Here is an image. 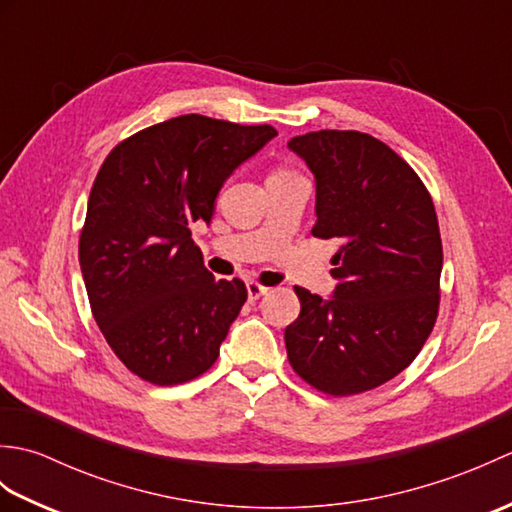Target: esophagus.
I'll return each mask as SVG.
<instances>
[{"label": "esophagus", "mask_w": 512, "mask_h": 512, "mask_svg": "<svg viewBox=\"0 0 512 512\" xmlns=\"http://www.w3.org/2000/svg\"><path fill=\"white\" fill-rule=\"evenodd\" d=\"M246 288H248V301H257L259 297H264L266 292L270 290V288H266L262 284H257V281H248Z\"/></svg>", "instance_id": "obj_1"}]
</instances>
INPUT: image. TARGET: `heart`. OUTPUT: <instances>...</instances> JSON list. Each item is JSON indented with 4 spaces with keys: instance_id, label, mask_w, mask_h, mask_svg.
<instances>
[{
    "instance_id": "obj_1",
    "label": "heart",
    "mask_w": 512,
    "mask_h": 512,
    "mask_svg": "<svg viewBox=\"0 0 512 512\" xmlns=\"http://www.w3.org/2000/svg\"><path fill=\"white\" fill-rule=\"evenodd\" d=\"M281 173H288V171H277V173H273V176H281Z\"/></svg>"
}]
</instances>
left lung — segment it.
I'll use <instances>...</instances> for the list:
<instances>
[{
    "label": "left lung",
    "instance_id": "8db88e82",
    "mask_svg": "<svg viewBox=\"0 0 512 512\" xmlns=\"http://www.w3.org/2000/svg\"><path fill=\"white\" fill-rule=\"evenodd\" d=\"M314 173V237L336 239L330 299L295 288L286 328L292 369L314 389L352 396L398 376L438 319L442 239L418 173L378 138L321 129L288 143Z\"/></svg>",
    "mask_w": 512,
    "mask_h": 512
}]
</instances>
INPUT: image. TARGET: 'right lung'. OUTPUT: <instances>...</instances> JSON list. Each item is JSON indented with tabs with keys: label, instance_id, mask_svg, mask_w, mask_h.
<instances>
[{
	"label": "right lung",
	"instance_id": "add662e5",
	"mask_svg": "<svg viewBox=\"0 0 512 512\" xmlns=\"http://www.w3.org/2000/svg\"><path fill=\"white\" fill-rule=\"evenodd\" d=\"M275 136L270 125L184 114L118 143L99 169L81 273L105 341L147 383H187L220 356L248 292L204 268L191 226L211 222L226 178Z\"/></svg>",
	"mask_w": 512,
	"mask_h": 512
}]
</instances>
